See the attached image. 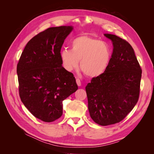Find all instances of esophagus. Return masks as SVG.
<instances>
[{
    "instance_id": "1",
    "label": "esophagus",
    "mask_w": 154,
    "mask_h": 154,
    "mask_svg": "<svg viewBox=\"0 0 154 154\" xmlns=\"http://www.w3.org/2000/svg\"><path fill=\"white\" fill-rule=\"evenodd\" d=\"M76 83H77V85H78V86H81V85H82V82H81L80 79H79V78H76Z\"/></svg>"
}]
</instances>
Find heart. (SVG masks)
<instances>
[{
    "mask_svg": "<svg viewBox=\"0 0 154 154\" xmlns=\"http://www.w3.org/2000/svg\"><path fill=\"white\" fill-rule=\"evenodd\" d=\"M71 49L64 48L60 53L62 66L71 71L80 66L85 75L96 78L108 69L112 58V49L105 42L88 35L76 37L71 41Z\"/></svg>",
    "mask_w": 154,
    "mask_h": 154,
    "instance_id": "b5f03b06",
    "label": "heart"
}]
</instances>
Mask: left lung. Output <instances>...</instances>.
Segmentation results:
<instances>
[{"label": "left lung", "instance_id": "left-lung-1", "mask_svg": "<svg viewBox=\"0 0 154 154\" xmlns=\"http://www.w3.org/2000/svg\"><path fill=\"white\" fill-rule=\"evenodd\" d=\"M104 35L113 44L109 66L85 87L91 118L101 126L119 123L131 112L139 99L142 73L130 44L116 35Z\"/></svg>", "mask_w": 154, "mask_h": 154}]
</instances>
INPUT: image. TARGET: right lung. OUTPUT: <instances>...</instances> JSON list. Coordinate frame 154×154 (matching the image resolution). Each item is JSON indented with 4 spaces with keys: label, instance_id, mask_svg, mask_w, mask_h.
<instances>
[{
    "label": "right lung",
    "instance_id": "add662e5",
    "mask_svg": "<svg viewBox=\"0 0 154 154\" xmlns=\"http://www.w3.org/2000/svg\"><path fill=\"white\" fill-rule=\"evenodd\" d=\"M71 26L49 27L32 38L23 51L17 72L21 101L35 117L53 122L63 114L62 102L78 89L73 74L60 53Z\"/></svg>",
    "mask_w": 154,
    "mask_h": 154
}]
</instances>
